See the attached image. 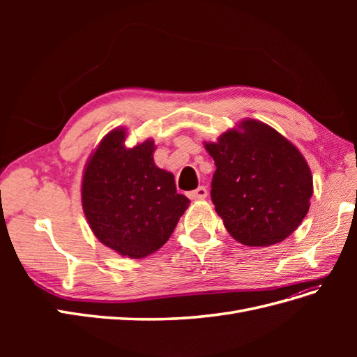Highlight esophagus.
<instances>
[{"mask_svg":"<svg viewBox=\"0 0 357 357\" xmlns=\"http://www.w3.org/2000/svg\"><path fill=\"white\" fill-rule=\"evenodd\" d=\"M207 195H208V192H207V189H205V186H199L195 190L188 193V197L190 199H204V198H207Z\"/></svg>","mask_w":357,"mask_h":357,"instance_id":"esophagus-1","label":"esophagus"}]
</instances>
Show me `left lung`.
<instances>
[{"instance_id":"8db88e82","label":"left lung","mask_w":357,"mask_h":357,"mask_svg":"<svg viewBox=\"0 0 357 357\" xmlns=\"http://www.w3.org/2000/svg\"><path fill=\"white\" fill-rule=\"evenodd\" d=\"M218 143H205L214 159L211 201L234 238L252 247L277 244L308 213L312 176L299 150L274 128L243 121Z\"/></svg>"}]
</instances>
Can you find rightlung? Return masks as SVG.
<instances>
[{
  "instance_id": "right-lung-1",
  "label": "right lung",
  "mask_w": 357,
  "mask_h": 357,
  "mask_svg": "<svg viewBox=\"0 0 357 357\" xmlns=\"http://www.w3.org/2000/svg\"><path fill=\"white\" fill-rule=\"evenodd\" d=\"M125 129L107 134L92 153L82 181V205L95 236L131 259L164 245L189 207L174 176L153 162L155 143L125 147Z\"/></svg>"
}]
</instances>
